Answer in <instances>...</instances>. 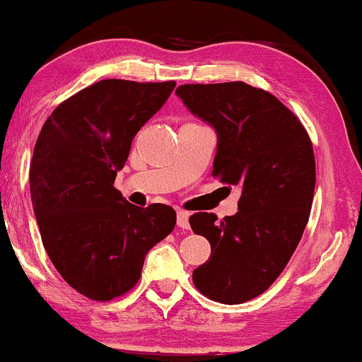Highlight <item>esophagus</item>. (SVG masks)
<instances>
[{
	"mask_svg": "<svg viewBox=\"0 0 362 362\" xmlns=\"http://www.w3.org/2000/svg\"><path fill=\"white\" fill-rule=\"evenodd\" d=\"M177 227L181 229H189V214L186 211H177Z\"/></svg>",
	"mask_w": 362,
	"mask_h": 362,
	"instance_id": "1",
	"label": "esophagus"
}]
</instances>
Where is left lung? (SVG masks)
<instances>
[{"label":"left lung","mask_w":362,"mask_h":362,"mask_svg":"<svg viewBox=\"0 0 362 362\" xmlns=\"http://www.w3.org/2000/svg\"><path fill=\"white\" fill-rule=\"evenodd\" d=\"M176 93L217 133L212 176L242 187L235 216L189 217L211 244L192 281L209 300L244 303L279 279L303 235L315 194L313 145L300 118L264 88L185 83Z\"/></svg>","instance_id":"obj_1"}]
</instances>
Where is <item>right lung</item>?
<instances>
[{
	"mask_svg": "<svg viewBox=\"0 0 362 362\" xmlns=\"http://www.w3.org/2000/svg\"><path fill=\"white\" fill-rule=\"evenodd\" d=\"M175 86L105 78L59 103L39 133L29 187L42 245L62 279L87 298L128 293L148 250L175 229L171 206L143 209L113 187L132 140Z\"/></svg>",
	"mask_w": 362,
	"mask_h": 362,
	"instance_id": "add662e5",
	"label": "right lung"
}]
</instances>
